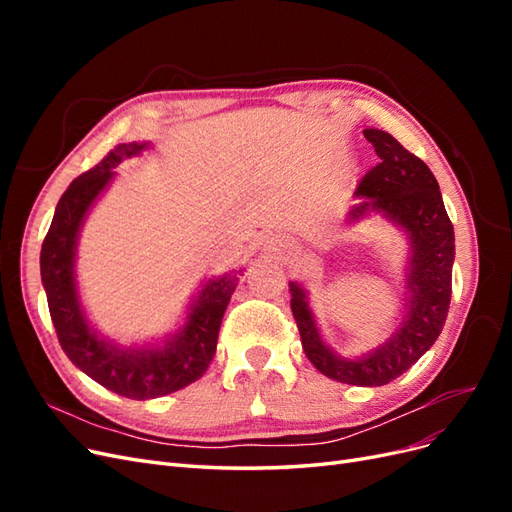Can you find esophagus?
Listing matches in <instances>:
<instances>
[{
  "label": "esophagus",
  "instance_id": "1",
  "mask_svg": "<svg viewBox=\"0 0 512 512\" xmlns=\"http://www.w3.org/2000/svg\"><path fill=\"white\" fill-rule=\"evenodd\" d=\"M265 252L277 256V258H284L290 254V243L282 237H267L265 239Z\"/></svg>",
  "mask_w": 512,
  "mask_h": 512
}]
</instances>
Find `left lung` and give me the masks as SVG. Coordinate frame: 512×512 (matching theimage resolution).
Wrapping results in <instances>:
<instances>
[{
    "mask_svg": "<svg viewBox=\"0 0 512 512\" xmlns=\"http://www.w3.org/2000/svg\"><path fill=\"white\" fill-rule=\"evenodd\" d=\"M380 162L367 170L356 196L365 200L350 211L352 220L376 211L408 232L412 258L408 269V314L391 339L363 354L342 359L322 344L299 284H290V307L301 344L312 365L327 378L356 386H382L399 378L433 346L446 322L453 292L455 232L442 203L440 185L427 164L384 130H363Z\"/></svg>",
    "mask_w": 512,
    "mask_h": 512,
    "instance_id": "8db88e82",
    "label": "left lung"
}]
</instances>
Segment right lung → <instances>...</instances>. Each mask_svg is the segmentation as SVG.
<instances>
[{
  "instance_id": "1",
  "label": "right lung",
  "mask_w": 512,
  "mask_h": 512,
  "mask_svg": "<svg viewBox=\"0 0 512 512\" xmlns=\"http://www.w3.org/2000/svg\"><path fill=\"white\" fill-rule=\"evenodd\" d=\"M147 145L123 143L81 177L59 198L53 222L40 252L42 286L57 339L68 359L81 371L128 399H153L175 393L205 374L220 324L239 282V271L209 280L192 301L188 320L164 348H121L98 337L83 314L74 282V254L85 213L113 179V168L138 156Z\"/></svg>"
}]
</instances>
